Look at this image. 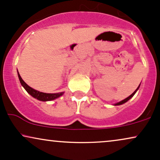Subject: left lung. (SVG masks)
<instances>
[{
	"label": "left lung",
	"mask_w": 160,
	"mask_h": 160,
	"mask_svg": "<svg viewBox=\"0 0 160 160\" xmlns=\"http://www.w3.org/2000/svg\"><path fill=\"white\" fill-rule=\"evenodd\" d=\"M139 86H140V85H139V86H138V88H137V89H136V90H135V92H133V93H132V94L131 95H129V96H128V97H127V98H125V99H124V100L121 101V102H118V103L115 104H114V105H120V104H122L126 103V102H128V100H129V99H130V98H132V97H133V95L135 94V92H137V90H138V89Z\"/></svg>",
	"instance_id": "1"
}]
</instances>
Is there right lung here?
Listing matches in <instances>:
<instances>
[{
    "label": "right lung",
    "instance_id": "obj_1",
    "mask_svg": "<svg viewBox=\"0 0 160 160\" xmlns=\"http://www.w3.org/2000/svg\"><path fill=\"white\" fill-rule=\"evenodd\" d=\"M18 77H19V81L21 82L22 86L25 88V89L29 93L32 97L38 99V100L42 101V102H47V101H52L54 100L58 97L62 96L64 94V92H58V93H45L42 92H39L38 90H35L33 88L30 87L28 84L25 82V81L22 79L21 76H20L19 72H18Z\"/></svg>",
    "mask_w": 160,
    "mask_h": 160
}]
</instances>
